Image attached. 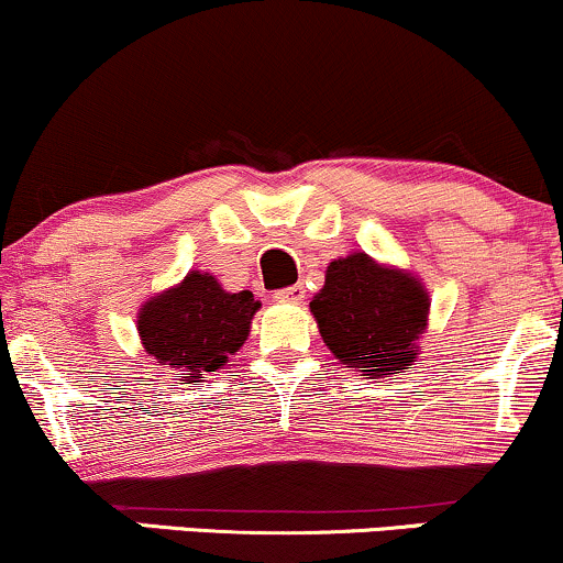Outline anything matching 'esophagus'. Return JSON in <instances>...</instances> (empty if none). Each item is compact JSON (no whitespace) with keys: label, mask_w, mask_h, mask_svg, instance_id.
I'll return each mask as SVG.
<instances>
[{"label":"esophagus","mask_w":563,"mask_h":563,"mask_svg":"<svg viewBox=\"0 0 563 563\" xmlns=\"http://www.w3.org/2000/svg\"><path fill=\"white\" fill-rule=\"evenodd\" d=\"M303 296H307L303 286H288L283 290H275V301H280V303H301Z\"/></svg>","instance_id":"esophagus-1"}]
</instances>
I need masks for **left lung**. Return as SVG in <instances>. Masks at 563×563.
Masks as SVG:
<instances>
[{
    "mask_svg": "<svg viewBox=\"0 0 563 563\" xmlns=\"http://www.w3.org/2000/svg\"><path fill=\"white\" fill-rule=\"evenodd\" d=\"M429 309V290L418 275L365 251L328 264L325 286L309 301L333 357L371 378H389L416 363Z\"/></svg>",
    "mask_w": 563,
    "mask_h": 563,
    "instance_id": "left-lung-1",
    "label": "left lung"
}]
</instances>
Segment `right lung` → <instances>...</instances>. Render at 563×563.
Returning <instances> with one entry per match:
<instances>
[{
  "label": "right lung",
  "mask_w": 563,
  "mask_h": 563,
  "mask_svg": "<svg viewBox=\"0 0 563 563\" xmlns=\"http://www.w3.org/2000/svg\"><path fill=\"white\" fill-rule=\"evenodd\" d=\"M260 307L251 290L232 294L211 273L192 269L177 286L142 303L137 333L158 365H169L187 384H196L228 365L230 354L245 344Z\"/></svg>",
  "instance_id": "add662e5"
}]
</instances>
